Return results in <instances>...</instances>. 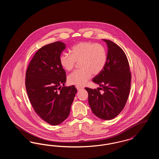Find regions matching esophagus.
<instances>
[{
    "instance_id": "obj_1",
    "label": "esophagus",
    "mask_w": 159,
    "mask_h": 159,
    "mask_svg": "<svg viewBox=\"0 0 159 159\" xmlns=\"http://www.w3.org/2000/svg\"><path fill=\"white\" fill-rule=\"evenodd\" d=\"M76 89H77V91H80V90H82L83 89V88L82 86H76Z\"/></svg>"
}]
</instances>
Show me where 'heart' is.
Wrapping results in <instances>:
<instances>
[{
	"mask_svg": "<svg viewBox=\"0 0 159 159\" xmlns=\"http://www.w3.org/2000/svg\"><path fill=\"white\" fill-rule=\"evenodd\" d=\"M71 53L64 52L60 57L61 66L66 71L72 70L79 62L80 70L71 73L67 77L68 82L77 86L83 85L92 76L97 75L106 67L107 55L106 48L91 42H80L72 47Z\"/></svg>",
	"mask_w": 159,
	"mask_h": 159,
	"instance_id": "heart-1",
	"label": "heart"
}]
</instances>
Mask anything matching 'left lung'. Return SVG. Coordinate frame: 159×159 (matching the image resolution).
Segmentation results:
<instances>
[{
	"label": "left lung",
	"mask_w": 159,
	"mask_h": 159,
	"mask_svg": "<svg viewBox=\"0 0 159 159\" xmlns=\"http://www.w3.org/2000/svg\"><path fill=\"white\" fill-rule=\"evenodd\" d=\"M108 47L106 67L92 81L98 88H85L88 93V102L96 116L103 120L115 118L124 108L128 98L131 73L127 57L120 46L109 40L103 39Z\"/></svg>",
	"instance_id": "obj_1"
}]
</instances>
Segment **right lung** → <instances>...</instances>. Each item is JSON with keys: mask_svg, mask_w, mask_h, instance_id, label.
Returning a JSON list of instances; mask_svg holds the SVG:
<instances>
[{"mask_svg": "<svg viewBox=\"0 0 159 159\" xmlns=\"http://www.w3.org/2000/svg\"><path fill=\"white\" fill-rule=\"evenodd\" d=\"M66 44L55 42L40 48L25 73V88L35 112L46 122L58 125L69 116L77 89L64 86L66 73L61 66Z\"/></svg>", "mask_w": 159, "mask_h": 159, "instance_id": "right-lung-1", "label": "right lung"}]
</instances>
